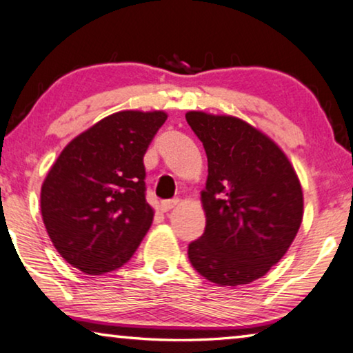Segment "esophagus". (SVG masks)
Here are the masks:
<instances>
[{
	"label": "esophagus",
	"mask_w": 353,
	"mask_h": 353,
	"mask_svg": "<svg viewBox=\"0 0 353 353\" xmlns=\"http://www.w3.org/2000/svg\"><path fill=\"white\" fill-rule=\"evenodd\" d=\"M179 203H181V201H179V199L163 201V203H161V210H163V212H170L171 209H174L176 205H179Z\"/></svg>",
	"instance_id": "34e87169"
}]
</instances>
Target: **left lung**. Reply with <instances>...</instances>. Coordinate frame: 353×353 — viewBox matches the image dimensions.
Here are the masks:
<instances>
[{
    "mask_svg": "<svg viewBox=\"0 0 353 353\" xmlns=\"http://www.w3.org/2000/svg\"><path fill=\"white\" fill-rule=\"evenodd\" d=\"M207 154L201 204L205 231L188 245L192 265L218 286L264 276L288 253L303 220V190L283 149L236 116L187 111Z\"/></svg>",
    "mask_w": 353,
    "mask_h": 353,
    "instance_id": "8db88e82",
    "label": "left lung"
}]
</instances>
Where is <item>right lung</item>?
<instances>
[{
  "label": "right lung",
  "mask_w": 353,
  "mask_h": 353,
  "mask_svg": "<svg viewBox=\"0 0 353 353\" xmlns=\"http://www.w3.org/2000/svg\"><path fill=\"white\" fill-rule=\"evenodd\" d=\"M166 119L161 110L106 116L72 139L43 179L41 212L48 237L86 275L124 265L152 225L143 157Z\"/></svg>",
  "instance_id": "obj_1"
}]
</instances>
